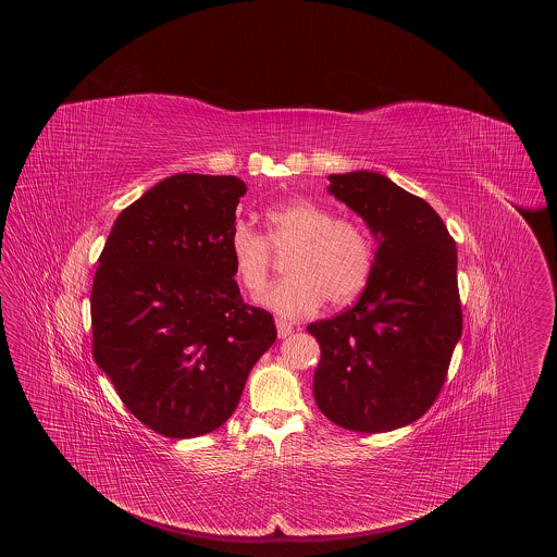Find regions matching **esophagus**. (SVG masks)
<instances>
[{
    "mask_svg": "<svg viewBox=\"0 0 557 557\" xmlns=\"http://www.w3.org/2000/svg\"><path fill=\"white\" fill-rule=\"evenodd\" d=\"M275 325H277V336L280 338H288L292 330H294V325H292L290 321H286V319H275Z\"/></svg>",
    "mask_w": 557,
    "mask_h": 557,
    "instance_id": "obj_1",
    "label": "esophagus"
}]
</instances>
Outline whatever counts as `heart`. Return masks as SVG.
<instances>
[{"mask_svg":"<svg viewBox=\"0 0 557 557\" xmlns=\"http://www.w3.org/2000/svg\"><path fill=\"white\" fill-rule=\"evenodd\" d=\"M265 238L236 223L227 238L234 275L242 290L259 294L271 271V250L286 252V277L267 288L259 302L284 318L313 313L325 300L346 305L370 282L373 239L350 216H334L327 207L292 198L267 209Z\"/></svg>","mask_w":557,"mask_h":557,"instance_id":"1","label":"heart"}]
</instances>
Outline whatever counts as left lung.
Here are the masks:
<instances>
[{"mask_svg":"<svg viewBox=\"0 0 557 557\" xmlns=\"http://www.w3.org/2000/svg\"><path fill=\"white\" fill-rule=\"evenodd\" d=\"M330 194L375 238L370 282L355 307L307 325L321 359L319 411L352 432H391L436 400L461 338L457 248L443 219L382 173L330 175Z\"/></svg>","mask_w":557,"mask_h":557,"instance_id":"left-lung-1","label":"left lung"}]
</instances>
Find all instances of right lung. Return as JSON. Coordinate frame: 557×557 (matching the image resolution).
Returning a JSON list of instances; mask_svg holds the SVG:
<instances>
[{"label":"right lung","mask_w":557,"mask_h":557,"mask_svg":"<svg viewBox=\"0 0 557 557\" xmlns=\"http://www.w3.org/2000/svg\"><path fill=\"white\" fill-rule=\"evenodd\" d=\"M244 194L234 175H171L116 216L98 259L94 359L133 416L169 438L225 424L277 338L234 280L227 238Z\"/></svg>","instance_id":"right-lung-1"}]
</instances>
